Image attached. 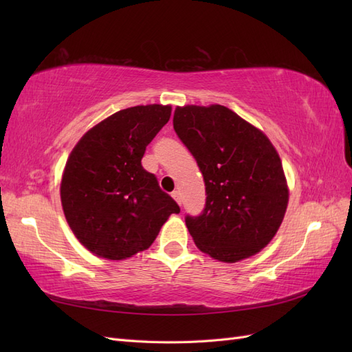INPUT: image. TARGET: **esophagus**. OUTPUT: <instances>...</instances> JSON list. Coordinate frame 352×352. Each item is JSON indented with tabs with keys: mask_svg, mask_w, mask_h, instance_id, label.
Segmentation results:
<instances>
[{
	"mask_svg": "<svg viewBox=\"0 0 352 352\" xmlns=\"http://www.w3.org/2000/svg\"><path fill=\"white\" fill-rule=\"evenodd\" d=\"M172 197L175 198V201L177 202L179 206L182 204V198H180V192H179V190H173V192H172Z\"/></svg>",
	"mask_w": 352,
	"mask_h": 352,
	"instance_id": "34e87169",
	"label": "esophagus"
}]
</instances>
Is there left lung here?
<instances>
[{"label": "left lung", "mask_w": 352, "mask_h": 352, "mask_svg": "<svg viewBox=\"0 0 352 352\" xmlns=\"http://www.w3.org/2000/svg\"><path fill=\"white\" fill-rule=\"evenodd\" d=\"M173 127L206 182L204 210L185 217L195 245L225 263L257 254L278 232L289 197L269 138L219 104L177 107Z\"/></svg>", "instance_id": "1"}]
</instances>
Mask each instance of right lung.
Returning <instances> with one entry per match:
<instances>
[{"instance_id":"1","label":"right lung","mask_w":352,"mask_h":352,"mask_svg":"<svg viewBox=\"0 0 352 352\" xmlns=\"http://www.w3.org/2000/svg\"><path fill=\"white\" fill-rule=\"evenodd\" d=\"M170 105H136L94 126L73 148L63 173L61 206L70 229L98 257L123 260L146 250L180 211L141 160Z\"/></svg>"}]
</instances>
